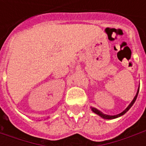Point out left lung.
I'll list each match as a JSON object with an SVG mask.
<instances>
[{"label": "left lung", "instance_id": "left-lung-1", "mask_svg": "<svg viewBox=\"0 0 146 146\" xmlns=\"http://www.w3.org/2000/svg\"><path fill=\"white\" fill-rule=\"evenodd\" d=\"M139 88H140V86H139V88H138L137 92V93H136V95H135V97H134V98H133V100L131 102V103L129 104V105L127 106V107L126 109L124 110L123 112H121L120 114H118V115H106V114H104V113H102L101 110H98L97 108H95V107H92V106H91V110H92V111H93V113L97 114V115H99L101 118H102V119H116V118H119V117H120V116H122V115H124L126 112H127V110H129V109H130L132 106H133V104H134V102H136L137 98L138 93H139Z\"/></svg>", "mask_w": 146, "mask_h": 146}]
</instances>
